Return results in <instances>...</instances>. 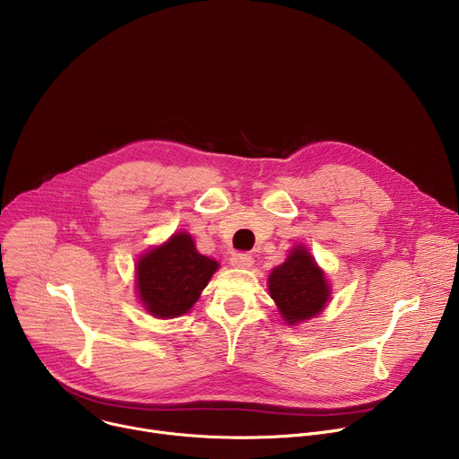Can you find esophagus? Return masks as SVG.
<instances>
[{
  "label": "esophagus",
  "instance_id": "esophagus-1",
  "mask_svg": "<svg viewBox=\"0 0 459 459\" xmlns=\"http://www.w3.org/2000/svg\"><path fill=\"white\" fill-rule=\"evenodd\" d=\"M252 264H254V257L247 252H236L230 257V265L236 269H248L252 267Z\"/></svg>",
  "mask_w": 459,
  "mask_h": 459
}]
</instances>
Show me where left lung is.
<instances>
[{"label": "left lung", "instance_id": "obj_1", "mask_svg": "<svg viewBox=\"0 0 459 459\" xmlns=\"http://www.w3.org/2000/svg\"><path fill=\"white\" fill-rule=\"evenodd\" d=\"M269 292L287 325L310 319L331 298V287L312 254L298 245L269 276Z\"/></svg>", "mask_w": 459, "mask_h": 459}]
</instances>
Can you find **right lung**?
I'll use <instances>...</instances> for the list:
<instances>
[{
	"label": "right lung",
	"mask_w": 459,
	"mask_h": 459,
	"mask_svg": "<svg viewBox=\"0 0 459 459\" xmlns=\"http://www.w3.org/2000/svg\"><path fill=\"white\" fill-rule=\"evenodd\" d=\"M218 267V261L195 250L190 234L178 232L138 259L140 301L156 317L183 316L198 301Z\"/></svg>",
	"instance_id": "obj_1"
}]
</instances>
